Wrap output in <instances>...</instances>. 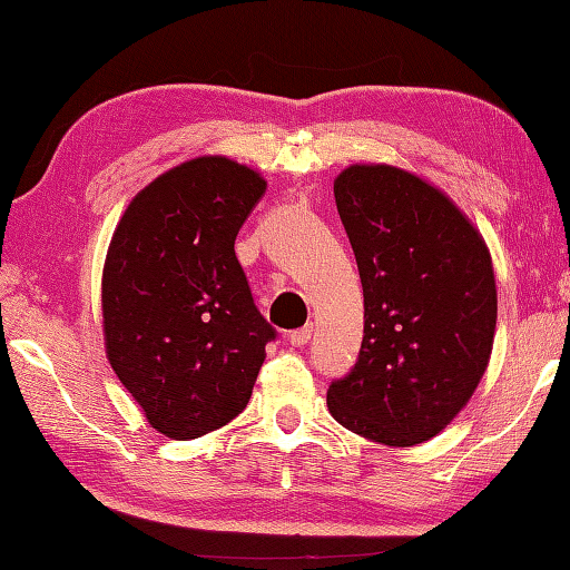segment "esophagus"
Masks as SVG:
<instances>
[{
	"label": "esophagus",
	"instance_id": "1",
	"mask_svg": "<svg viewBox=\"0 0 570 570\" xmlns=\"http://www.w3.org/2000/svg\"><path fill=\"white\" fill-rule=\"evenodd\" d=\"M311 335H313V325L308 323V325H304V328H296V331L288 333V341H292V345L301 347V345H306L311 341Z\"/></svg>",
	"mask_w": 570,
	"mask_h": 570
}]
</instances>
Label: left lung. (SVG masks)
<instances>
[{
  "instance_id": "obj_1",
  "label": "left lung",
  "mask_w": 570,
  "mask_h": 570,
  "mask_svg": "<svg viewBox=\"0 0 570 570\" xmlns=\"http://www.w3.org/2000/svg\"><path fill=\"white\" fill-rule=\"evenodd\" d=\"M335 205L353 245L365 335L333 380L337 423L382 445H416L455 419L485 374L498 323L490 252L439 188L394 166H350Z\"/></svg>"
}]
</instances>
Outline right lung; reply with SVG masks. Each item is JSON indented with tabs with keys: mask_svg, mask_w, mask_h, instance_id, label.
<instances>
[{
	"mask_svg": "<svg viewBox=\"0 0 570 570\" xmlns=\"http://www.w3.org/2000/svg\"><path fill=\"white\" fill-rule=\"evenodd\" d=\"M264 190L252 168L200 156L144 188L112 235L102 272L107 357L168 439L233 421L276 337L235 254Z\"/></svg>",
	"mask_w": 570,
	"mask_h": 570,
	"instance_id": "add662e5",
	"label": "right lung"
}]
</instances>
